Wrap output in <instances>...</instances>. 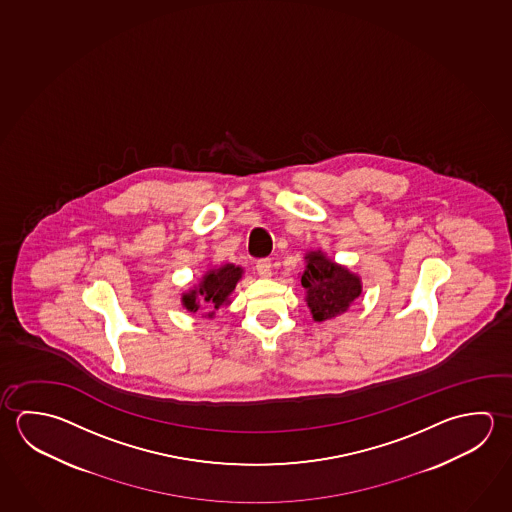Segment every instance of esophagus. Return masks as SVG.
Returning <instances> with one entry per match:
<instances>
[{
  "mask_svg": "<svg viewBox=\"0 0 512 512\" xmlns=\"http://www.w3.org/2000/svg\"><path fill=\"white\" fill-rule=\"evenodd\" d=\"M255 268H257V273H259L260 277H271V260L259 259L257 260V264H255Z\"/></svg>",
  "mask_w": 512,
  "mask_h": 512,
  "instance_id": "34e87169",
  "label": "esophagus"
}]
</instances>
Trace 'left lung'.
Instances as JSON below:
<instances>
[{
  "mask_svg": "<svg viewBox=\"0 0 512 512\" xmlns=\"http://www.w3.org/2000/svg\"><path fill=\"white\" fill-rule=\"evenodd\" d=\"M302 286L316 322L345 313L361 293V282L349 269L325 259L322 252L307 253Z\"/></svg>",
  "mask_w": 512,
  "mask_h": 512,
  "instance_id": "obj_1",
  "label": "left lung"
}]
</instances>
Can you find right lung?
<instances>
[{
	"instance_id": "obj_1",
	"label": "right lung",
	"mask_w": 512,
	"mask_h": 512,
	"mask_svg": "<svg viewBox=\"0 0 512 512\" xmlns=\"http://www.w3.org/2000/svg\"><path fill=\"white\" fill-rule=\"evenodd\" d=\"M243 275V269L234 264H225L221 268L212 269L203 277L199 287L183 295V305L190 313H196L199 307L212 309L205 316H212L214 309H219L228 300V295L235 289L237 280Z\"/></svg>"
}]
</instances>
